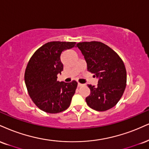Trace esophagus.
Segmentation results:
<instances>
[{"label":"esophagus","mask_w":149,"mask_h":149,"mask_svg":"<svg viewBox=\"0 0 149 149\" xmlns=\"http://www.w3.org/2000/svg\"><path fill=\"white\" fill-rule=\"evenodd\" d=\"M78 87H81V86H82V84L80 83V82H78Z\"/></svg>","instance_id":"obj_1"}]
</instances>
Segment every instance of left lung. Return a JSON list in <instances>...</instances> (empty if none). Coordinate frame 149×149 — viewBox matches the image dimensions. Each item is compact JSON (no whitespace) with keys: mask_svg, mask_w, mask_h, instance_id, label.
<instances>
[{"mask_svg":"<svg viewBox=\"0 0 149 149\" xmlns=\"http://www.w3.org/2000/svg\"><path fill=\"white\" fill-rule=\"evenodd\" d=\"M87 71L98 78L97 86L88 85L90 94L85 98L88 106L96 111H105L115 106L126 86V70L117 53L100 42H80Z\"/></svg>","mask_w":149,"mask_h":149,"instance_id":"obj_1","label":"left lung"}]
</instances>
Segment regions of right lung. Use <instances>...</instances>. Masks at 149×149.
Listing matches in <instances>:
<instances>
[{
  "instance_id": "obj_1",
  "label": "right lung",
  "mask_w": 149,
  "mask_h": 149,
  "mask_svg": "<svg viewBox=\"0 0 149 149\" xmlns=\"http://www.w3.org/2000/svg\"><path fill=\"white\" fill-rule=\"evenodd\" d=\"M76 44V42H48L30 59L25 71V83L30 98L40 110L55 114L69 107L78 82H59L57 78V74L63 71L61 54Z\"/></svg>"
}]
</instances>
